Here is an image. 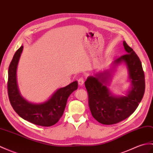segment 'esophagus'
Here are the masks:
<instances>
[{
	"label": "esophagus",
	"mask_w": 153,
	"mask_h": 153,
	"mask_svg": "<svg viewBox=\"0 0 153 153\" xmlns=\"http://www.w3.org/2000/svg\"><path fill=\"white\" fill-rule=\"evenodd\" d=\"M78 84H79V85L81 87L83 86L84 84V79L83 77H81L79 79H78Z\"/></svg>",
	"instance_id": "34e87169"
}]
</instances>
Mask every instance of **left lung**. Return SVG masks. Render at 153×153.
Masks as SVG:
<instances>
[{
  "label": "left lung",
  "mask_w": 153,
  "mask_h": 153,
  "mask_svg": "<svg viewBox=\"0 0 153 153\" xmlns=\"http://www.w3.org/2000/svg\"><path fill=\"white\" fill-rule=\"evenodd\" d=\"M123 45L127 53L116 59L113 66L123 61L126 63L132 83L126 96L117 97L109 91L106 85L111 77L109 71L89 76L85 82L91 114L103 125H113L128 118L139 105L145 93V75L140 60L125 41Z\"/></svg>",
  "instance_id": "obj_1"
}]
</instances>
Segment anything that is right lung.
I'll use <instances>...</instances> for the list:
<instances>
[{
    "mask_svg": "<svg viewBox=\"0 0 153 153\" xmlns=\"http://www.w3.org/2000/svg\"><path fill=\"white\" fill-rule=\"evenodd\" d=\"M23 46L17 49L8 68V93L13 109L21 118L34 125L51 126L57 123L62 117L66 105L67 99L77 88V81L60 88L52 97L42 104H33L20 94L17 84L16 71Z\"/></svg>",
    "mask_w": 153,
    "mask_h": 153,
    "instance_id": "1",
    "label": "right lung"
}]
</instances>
